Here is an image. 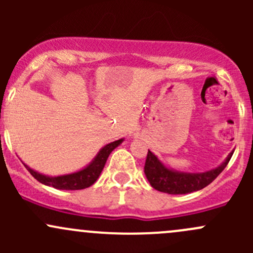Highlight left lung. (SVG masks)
<instances>
[{
  "label": "left lung",
  "instance_id": "left-lung-1",
  "mask_svg": "<svg viewBox=\"0 0 253 253\" xmlns=\"http://www.w3.org/2000/svg\"><path fill=\"white\" fill-rule=\"evenodd\" d=\"M233 153L229 154L225 162L220 167L211 170V171L200 172V174H188V172H178L165 168L158 158L148 150L147 159L144 165V174L153 188L160 192L169 195H186V193L200 191L213 182L218 175L226 168L230 162Z\"/></svg>",
  "mask_w": 253,
  "mask_h": 253
}]
</instances>
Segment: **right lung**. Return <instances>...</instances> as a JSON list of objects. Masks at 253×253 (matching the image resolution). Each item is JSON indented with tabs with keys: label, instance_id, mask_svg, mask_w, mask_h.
I'll return each instance as SVG.
<instances>
[{
	"label": "right lung",
	"instance_id": "1",
	"mask_svg": "<svg viewBox=\"0 0 253 253\" xmlns=\"http://www.w3.org/2000/svg\"><path fill=\"white\" fill-rule=\"evenodd\" d=\"M122 141H124V139H119V141H115L106 144L105 147L98 153L95 159H94L88 167L84 168L81 171L73 172V174L57 176V177H50V176H45L34 171V170L30 169V168L27 167L25 164L24 167L27 168V170L32 174L33 177L37 178L39 182L44 183V185L52 186L53 188H58V190H83V188L91 186L96 180H98L99 175L101 174L104 167H105V163L106 160H108L110 153L117 147V145L121 144Z\"/></svg>",
	"mask_w": 253,
	"mask_h": 253
}]
</instances>
